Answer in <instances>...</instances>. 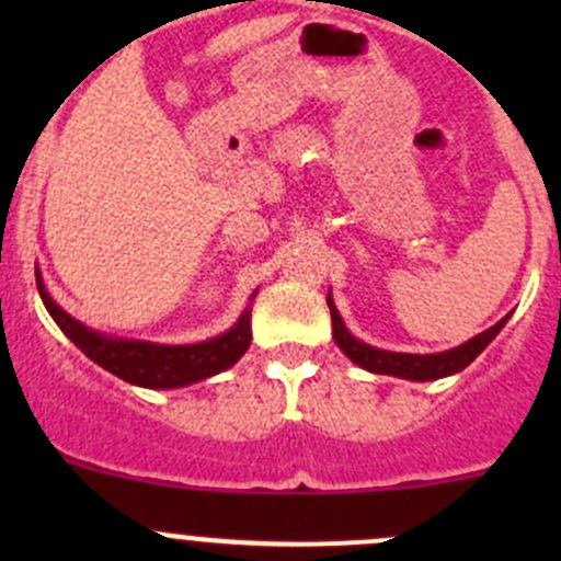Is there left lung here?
Listing matches in <instances>:
<instances>
[{"mask_svg": "<svg viewBox=\"0 0 561 561\" xmlns=\"http://www.w3.org/2000/svg\"><path fill=\"white\" fill-rule=\"evenodd\" d=\"M328 309H331V322H333V342L339 344L344 355H347L353 364H358L360 369L371 371V375H390L401 377V380H415V382H428V380H443V377L458 375V371L467 369L491 342H494L496 333L505 328V322L511 320V314L502 317L496 325H491L489 331L478 333L469 342L458 344L454 350H445V353L434 355H415V353H390V350L371 347V344L360 342L344 325L342 314H339L336 304H333L331 293H328Z\"/></svg>", "mask_w": 561, "mask_h": 561, "instance_id": "8db88e82", "label": "left lung"}]
</instances>
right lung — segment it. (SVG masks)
I'll return each mask as SVG.
<instances>
[{"label":"right lung","mask_w":561,"mask_h":561,"mask_svg":"<svg viewBox=\"0 0 561 561\" xmlns=\"http://www.w3.org/2000/svg\"><path fill=\"white\" fill-rule=\"evenodd\" d=\"M35 276L39 298H43L45 309L54 317L56 325L65 331V336L70 339L87 358H92L94 364L103 366L111 375L122 377L129 386L165 390L208 380V377L230 369V366L247 353L249 342H252V307H247L228 331L219 333V336L214 339H206V342L157 344L144 342V339L111 336V333L94 331V328L83 325L81 320L67 314L65 309L50 298V293L45 290L39 268L35 271ZM254 296H257V293H252V298ZM252 298H249V304H252Z\"/></svg>","instance_id":"1"}]
</instances>
